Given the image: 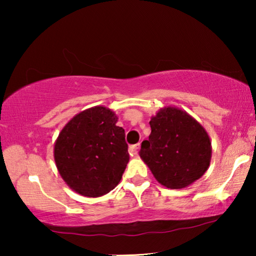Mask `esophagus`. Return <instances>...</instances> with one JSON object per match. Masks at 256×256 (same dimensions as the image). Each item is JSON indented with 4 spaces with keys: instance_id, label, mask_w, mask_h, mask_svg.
<instances>
[{
    "instance_id": "34e87169",
    "label": "esophagus",
    "mask_w": 256,
    "mask_h": 256,
    "mask_svg": "<svg viewBox=\"0 0 256 256\" xmlns=\"http://www.w3.org/2000/svg\"><path fill=\"white\" fill-rule=\"evenodd\" d=\"M138 149H140V143H138V144L132 146L130 148H129V154H130L132 156H138Z\"/></svg>"
}]
</instances>
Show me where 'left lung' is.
I'll list each match as a JSON object with an SVG mask.
<instances>
[{
	"instance_id": "left-lung-1",
	"label": "left lung",
	"mask_w": 256,
	"mask_h": 256,
	"mask_svg": "<svg viewBox=\"0 0 256 256\" xmlns=\"http://www.w3.org/2000/svg\"><path fill=\"white\" fill-rule=\"evenodd\" d=\"M152 132L142 142L140 156L160 184L184 188L208 171L211 138L205 128L186 112L163 107L150 118Z\"/></svg>"
}]
</instances>
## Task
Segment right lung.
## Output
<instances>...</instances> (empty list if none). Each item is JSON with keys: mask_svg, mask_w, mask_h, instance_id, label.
Segmentation results:
<instances>
[{"mask_svg": "<svg viewBox=\"0 0 256 256\" xmlns=\"http://www.w3.org/2000/svg\"><path fill=\"white\" fill-rule=\"evenodd\" d=\"M116 122V114L110 108L90 107L74 115L56 140L58 172L84 197H101L120 183L129 154L124 129Z\"/></svg>", "mask_w": 256, "mask_h": 256, "instance_id": "obj_1", "label": "right lung"}]
</instances>
